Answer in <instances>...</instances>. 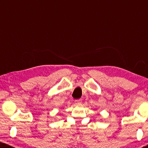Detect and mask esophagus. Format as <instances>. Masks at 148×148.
I'll return each instance as SVG.
<instances>
[{
    "label": "esophagus",
    "mask_w": 148,
    "mask_h": 148,
    "mask_svg": "<svg viewBox=\"0 0 148 148\" xmlns=\"http://www.w3.org/2000/svg\"><path fill=\"white\" fill-rule=\"evenodd\" d=\"M75 102L76 104H79L82 102V99H78V100H75Z\"/></svg>",
    "instance_id": "1"
}]
</instances>
